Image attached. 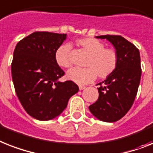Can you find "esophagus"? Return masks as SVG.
<instances>
[{
    "label": "esophagus",
    "mask_w": 153,
    "mask_h": 153,
    "mask_svg": "<svg viewBox=\"0 0 153 153\" xmlns=\"http://www.w3.org/2000/svg\"><path fill=\"white\" fill-rule=\"evenodd\" d=\"M85 88H86L85 86H82V85H79V90H80V91H81V90H84V89H85Z\"/></svg>",
    "instance_id": "obj_1"
}]
</instances>
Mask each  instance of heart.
I'll return each instance as SVG.
<instances>
[{"mask_svg":"<svg viewBox=\"0 0 153 153\" xmlns=\"http://www.w3.org/2000/svg\"><path fill=\"white\" fill-rule=\"evenodd\" d=\"M77 44L90 55L87 68H74L67 73V78L78 84H87L96 79L106 78L116 70L118 65V55L115 50L105 48L102 42L91 37L79 39ZM72 46L69 43L59 46L55 51V59L57 64L63 68L72 65L70 51Z\"/></svg>","mask_w":153,"mask_h":153,"instance_id":"b5f03b06","label":"heart"}]
</instances>
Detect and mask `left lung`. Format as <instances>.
<instances>
[{"mask_svg": "<svg viewBox=\"0 0 153 153\" xmlns=\"http://www.w3.org/2000/svg\"><path fill=\"white\" fill-rule=\"evenodd\" d=\"M96 38L106 39L114 46L118 65L113 74L98 84V101L89 109L97 119L113 123L124 117L135 99L142 75L140 53L123 36L102 35Z\"/></svg>", "mask_w": 153, "mask_h": 153, "instance_id": "8db88e82", "label": "left lung"}]
</instances>
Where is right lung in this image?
<instances>
[{"instance_id":"obj_1","label":"right lung","mask_w":153,"mask_h":153,"mask_svg":"<svg viewBox=\"0 0 153 153\" xmlns=\"http://www.w3.org/2000/svg\"><path fill=\"white\" fill-rule=\"evenodd\" d=\"M66 34L34 32L16 45L11 75L18 98L30 116L50 120L62 113L68 101L79 91L71 80L59 81L65 73L55 54Z\"/></svg>"}]
</instances>
